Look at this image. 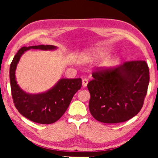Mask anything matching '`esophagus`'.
Returning <instances> with one entry per match:
<instances>
[{"label":"esophagus","mask_w":158,"mask_h":158,"mask_svg":"<svg viewBox=\"0 0 158 158\" xmlns=\"http://www.w3.org/2000/svg\"><path fill=\"white\" fill-rule=\"evenodd\" d=\"M88 83H89V80L87 79H84L82 80V85L84 87H85L88 84Z\"/></svg>","instance_id":"esophagus-1"}]
</instances>
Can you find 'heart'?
<instances>
[{"instance_id":"heart-1","label":"heart","mask_w":158,"mask_h":158,"mask_svg":"<svg viewBox=\"0 0 158 158\" xmlns=\"http://www.w3.org/2000/svg\"><path fill=\"white\" fill-rule=\"evenodd\" d=\"M108 54L109 52H106V51H103L100 49H91L85 51L84 53H83V54L81 55V60L85 61L91 60L93 59H96L98 58L106 56ZM116 60V58H114L111 62L115 63Z\"/></svg>"}]
</instances>
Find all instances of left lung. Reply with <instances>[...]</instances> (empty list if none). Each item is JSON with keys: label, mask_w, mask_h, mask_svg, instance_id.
Segmentation results:
<instances>
[{"label": "left lung", "mask_w": 158, "mask_h": 158, "mask_svg": "<svg viewBox=\"0 0 158 158\" xmlns=\"http://www.w3.org/2000/svg\"><path fill=\"white\" fill-rule=\"evenodd\" d=\"M87 85L89 110L97 121L118 123L135 116L142 107L149 84L145 60L125 63L109 71L96 72Z\"/></svg>", "instance_id": "left-lung-1"}]
</instances>
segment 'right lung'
Instances as JSON below:
<instances>
[{
    "label": "right lung",
    "mask_w": 158,
    "mask_h": 158,
    "mask_svg": "<svg viewBox=\"0 0 158 158\" xmlns=\"http://www.w3.org/2000/svg\"><path fill=\"white\" fill-rule=\"evenodd\" d=\"M31 49L53 51L57 47L38 45L23 47L18 51L10 67L13 101L19 112L26 118L40 124H52L57 121L66 111L74 95L81 89V79H60L50 89L37 94L24 91L17 84L15 72L21 56Z\"/></svg>",
    "instance_id": "add662e5"
}]
</instances>
